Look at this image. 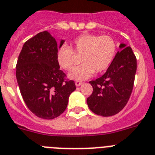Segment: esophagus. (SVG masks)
Listing matches in <instances>:
<instances>
[{
  "instance_id": "1",
  "label": "esophagus",
  "mask_w": 155,
  "mask_h": 155,
  "mask_svg": "<svg viewBox=\"0 0 155 155\" xmlns=\"http://www.w3.org/2000/svg\"><path fill=\"white\" fill-rule=\"evenodd\" d=\"M75 84H76V87H79V86H81L82 84H83V83H82V82H79V81H76V83H75Z\"/></svg>"
}]
</instances>
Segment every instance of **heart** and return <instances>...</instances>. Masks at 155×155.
I'll return each instance as SVG.
<instances>
[{"label": "heart", "mask_w": 155, "mask_h": 155, "mask_svg": "<svg viewBox=\"0 0 155 155\" xmlns=\"http://www.w3.org/2000/svg\"><path fill=\"white\" fill-rule=\"evenodd\" d=\"M70 46L62 45L57 51V61L63 69L69 71L76 62V54L82 56L80 66L68 74L74 80H85L91 77L94 72L101 73L111 65L117 51L116 43L108 36L84 33L76 37Z\"/></svg>", "instance_id": "b5f03b06"}]
</instances>
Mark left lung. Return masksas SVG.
Segmentation results:
<instances>
[{
    "label": "left lung",
    "mask_w": 155,
    "mask_h": 155,
    "mask_svg": "<svg viewBox=\"0 0 155 155\" xmlns=\"http://www.w3.org/2000/svg\"><path fill=\"white\" fill-rule=\"evenodd\" d=\"M119 49L101 77L89 83L93 93L87 99L89 108L104 117L116 115L123 109L131 95L137 72V58L126 44Z\"/></svg>",
    "instance_id": "8db88e82"
}]
</instances>
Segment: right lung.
Masks as SVG:
<instances>
[{
  "mask_svg": "<svg viewBox=\"0 0 155 155\" xmlns=\"http://www.w3.org/2000/svg\"><path fill=\"white\" fill-rule=\"evenodd\" d=\"M59 45L48 31L39 33L24 44L16 65V79L21 97L37 117L53 119L62 114L70 94L76 90L72 80L64 81L65 74L57 61Z\"/></svg>",
  "mask_w": 155,
  "mask_h": 155,
  "instance_id": "obj_1",
  "label": "right lung"
}]
</instances>
